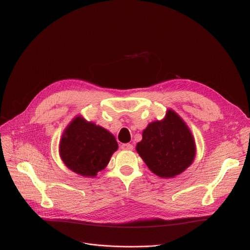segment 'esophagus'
<instances>
[{
	"mask_svg": "<svg viewBox=\"0 0 250 250\" xmlns=\"http://www.w3.org/2000/svg\"><path fill=\"white\" fill-rule=\"evenodd\" d=\"M121 148H122L123 150H133V149H134V146L132 145V144L126 143V144H122Z\"/></svg>",
	"mask_w": 250,
	"mask_h": 250,
	"instance_id": "1",
	"label": "esophagus"
}]
</instances>
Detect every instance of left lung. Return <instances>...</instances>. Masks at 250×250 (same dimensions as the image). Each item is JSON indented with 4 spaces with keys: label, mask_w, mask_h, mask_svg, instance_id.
<instances>
[{
    "label": "left lung",
    "mask_w": 250,
    "mask_h": 250,
    "mask_svg": "<svg viewBox=\"0 0 250 250\" xmlns=\"http://www.w3.org/2000/svg\"><path fill=\"white\" fill-rule=\"evenodd\" d=\"M137 152L152 172L160 177H174L192 163L194 140L181 118L168 110L161 122L150 124L143 132Z\"/></svg>",
    "instance_id": "obj_1"
}]
</instances>
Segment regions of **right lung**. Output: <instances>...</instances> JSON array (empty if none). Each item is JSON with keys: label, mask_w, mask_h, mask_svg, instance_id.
<instances>
[{"label": "right lung", "mask_w": 250, "mask_h": 250, "mask_svg": "<svg viewBox=\"0 0 250 250\" xmlns=\"http://www.w3.org/2000/svg\"><path fill=\"white\" fill-rule=\"evenodd\" d=\"M117 147L115 138L106 129L76 117L62 137L60 154L65 166L74 172L95 176L106 167Z\"/></svg>", "instance_id": "add662e5"}]
</instances>
